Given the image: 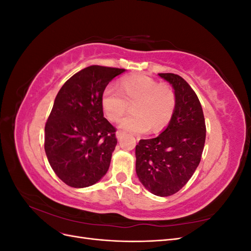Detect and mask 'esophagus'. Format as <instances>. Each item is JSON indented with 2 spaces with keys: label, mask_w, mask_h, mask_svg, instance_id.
<instances>
[{
  "label": "esophagus",
  "mask_w": 251,
  "mask_h": 251,
  "mask_svg": "<svg viewBox=\"0 0 251 251\" xmlns=\"http://www.w3.org/2000/svg\"><path fill=\"white\" fill-rule=\"evenodd\" d=\"M124 132H121V131H117L116 132V137H117V139L118 140H121V139H123L124 138Z\"/></svg>",
  "instance_id": "1"
}]
</instances>
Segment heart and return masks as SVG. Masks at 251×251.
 <instances>
[{"label":"heart","instance_id":"heart-1","mask_svg":"<svg viewBox=\"0 0 251 251\" xmlns=\"http://www.w3.org/2000/svg\"><path fill=\"white\" fill-rule=\"evenodd\" d=\"M120 91L112 86L104 89L101 107L111 121H118L133 103V114L120 121L126 133L141 134L150 128L159 132L171 123L176 109V95L165 83H159L147 75H131L120 80Z\"/></svg>","mask_w":251,"mask_h":251}]
</instances>
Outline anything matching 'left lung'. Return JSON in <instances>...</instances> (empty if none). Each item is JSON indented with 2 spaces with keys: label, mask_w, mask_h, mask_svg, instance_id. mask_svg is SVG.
<instances>
[{
  "label": "left lung",
  "mask_w": 251,
  "mask_h": 251,
  "mask_svg": "<svg viewBox=\"0 0 251 251\" xmlns=\"http://www.w3.org/2000/svg\"><path fill=\"white\" fill-rule=\"evenodd\" d=\"M176 95L171 123L157 137L136 146V174L149 192L168 197L192 178L201 160L206 126L199 98L191 86L174 73H159Z\"/></svg>",
  "instance_id": "left-lung-1"
}]
</instances>
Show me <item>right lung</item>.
<instances>
[{
    "instance_id": "right-lung-1",
    "label": "right lung",
    "mask_w": 251,
    "mask_h": 251,
    "mask_svg": "<svg viewBox=\"0 0 251 251\" xmlns=\"http://www.w3.org/2000/svg\"><path fill=\"white\" fill-rule=\"evenodd\" d=\"M125 69L90 66L60 88L45 126V151L52 170L75 188L95 184L107 174L117 139L103 117L101 96Z\"/></svg>"
}]
</instances>
